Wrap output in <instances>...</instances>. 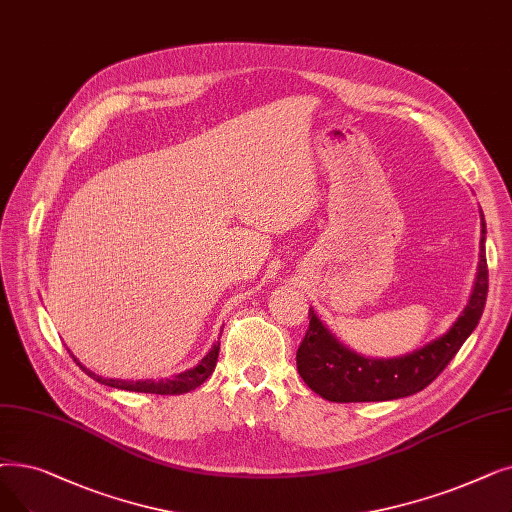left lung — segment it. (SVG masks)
Here are the masks:
<instances>
[{
    "label": "left lung",
    "mask_w": 512,
    "mask_h": 512,
    "mask_svg": "<svg viewBox=\"0 0 512 512\" xmlns=\"http://www.w3.org/2000/svg\"><path fill=\"white\" fill-rule=\"evenodd\" d=\"M485 234V224H483ZM481 238L479 272L469 305L437 341L395 360H370L343 347L309 309V326L297 349V370L311 391L328 402H385L431 385L477 326L487 299V259Z\"/></svg>",
    "instance_id": "obj_1"
}]
</instances>
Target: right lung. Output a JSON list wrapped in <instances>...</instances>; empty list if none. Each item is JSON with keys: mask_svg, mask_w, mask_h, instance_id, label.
<instances>
[{"mask_svg": "<svg viewBox=\"0 0 512 512\" xmlns=\"http://www.w3.org/2000/svg\"><path fill=\"white\" fill-rule=\"evenodd\" d=\"M217 355H219V343H215L211 347V351L205 355V358L198 362V366L182 372V374H175L173 379H165V381H119V379H102V376L90 372L87 368H83L75 358V362L85 370V374H90L92 379H96L98 383L102 385H108V387H115V389H125V391H138V393H157V395H182V393H188L196 387H201L211 372L215 370V364H217Z\"/></svg>", "mask_w": 512, "mask_h": 512, "instance_id": "right-lung-1", "label": "right lung"}]
</instances>
